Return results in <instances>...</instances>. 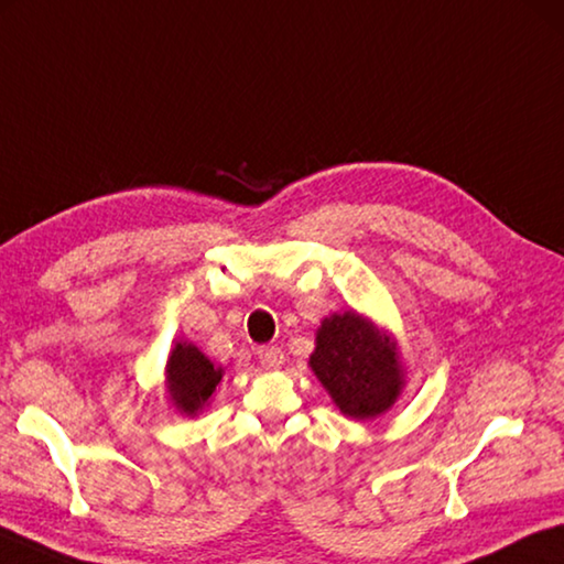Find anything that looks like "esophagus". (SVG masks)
<instances>
[{"label": "esophagus", "instance_id": "obj_1", "mask_svg": "<svg viewBox=\"0 0 564 564\" xmlns=\"http://www.w3.org/2000/svg\"><path fill=\"white\" fill-rule=\"evenodd\" d=\"M256 355H259V362H261L263 370H279V367L285 360L283 350H281V347H275V345H263V347H259V350H256Z\"/></svg>", "mask_w": 564, "mask_h": 564}]
</instances>
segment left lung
Here are the masks:
<instances>
[{
  "mask_svg": "<svg viewBox=\"0 0 564 564\" xmlns=\"http://www.w3.org/2000/svg\"><path fill=\"white\" fill-rule=\"evenodd\" d=\"M308 365L335 406L357 422L392 409L404 387L397 340L355 311L325 317Z\"/></svg>",
  "mask_w": 564,
  "mask_h": 564,
  "instance_id": "1",
  "label": "left lung"
}]
</instances>
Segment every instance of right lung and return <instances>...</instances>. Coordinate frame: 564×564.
<instances>
[{"label": "right lung", "mask_w": 564, "mask_h": 564, "mask_svg": "<svg viewBox=\"0 0 564 564\" xmlns=\"http://www.w3.org/2000/svg\"><path fill=\"white\" fill-rule=\"evenodd\" d=\"M167 394L180 414L197 416L214 397L224 370L214 365L197 345L177 343L167 357Z\"/></svg>", "instance_id": "obj_1"}]
</instances>
